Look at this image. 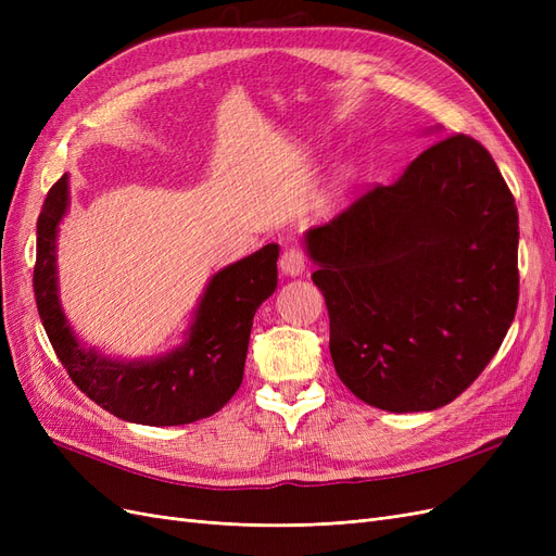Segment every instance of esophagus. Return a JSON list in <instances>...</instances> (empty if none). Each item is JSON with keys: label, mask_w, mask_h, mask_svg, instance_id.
<instances>
[{"label": "esophagus", "mask_w": 556, "mask_h": 556, "mask_svg": "<svg viewBox=\"0 0 556 556\" xmlns=\"http://www.w3.org/2000/svg\"><path fill=\"white\" fill-rule=\"evenodd\" d=\"M280 268L282 274L288 276H299L306 271V250L299 243H290L280 252Z\"/></svg>", "instance_id": "1"}]
</instances>
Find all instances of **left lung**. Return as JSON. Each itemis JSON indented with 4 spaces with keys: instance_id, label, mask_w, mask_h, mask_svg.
<instances>
[{
    "instance_id": "1",
    "label": "left lung",
    "mask_w": 556,
    "mask_h": 556,
    "mask_svg": "<svg viewBox=\"0 0 556 556\" xmlns=\"http://www.w3.org/2000/svg\"><path fill=\"white\" fill-rule=\"evenodd\" d=\"M306 241L336 374L368 406H447L515 319V197L466 134L429 146L394 185H374Z\"/></svg>"
}]
</instances>
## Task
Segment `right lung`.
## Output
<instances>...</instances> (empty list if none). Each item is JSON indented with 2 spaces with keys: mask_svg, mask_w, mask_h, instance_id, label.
<instances>
[{
  "mask_svg": "<svg viewBox=\"0 0 556 556\" xmlns=\"http://www.w3.org/2000/svg\"><path fill=\"white\" fill-rule=\"evenodd\" d=\"M70 204L66 176L48 190L37 220L35 299L48 341L78 390L111 415L150 427L190 425L220 410L243 382L252 317L278 282V245L223 268L201 299L190 339L157 362L117 364L83 350L58 301L55 237Z\"/></svg>",
  "mask_w": 556,
  "mask_h": 556,
  "instance_id": "1",
  "label": "right lung"
}]
</instances>
